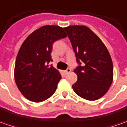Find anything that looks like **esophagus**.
<instances>
[{
	"instance_id": "obj_1",
	"label": "esophagus",
	"mask_w": 127,
	"mask_h": 127,
	"mask_svg": "<svg viewBox=\"0 0 127 127\" xmlns=\"http://www.w3.org/2000/svg\"><path fill=\"white\" fill-rule=\"evenodd\" d=\"M70 72H71V69H70V68H68V69H67L66 70L64 71V73H65L66 74H69V73H70Z\"/></svg>"
}]
</instances>
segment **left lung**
Here are the masks:
<instances>
[{
	"label": "left lung",
	"mask_w": 127,
	"mask_h": 127,
	"mask_svg": "<svg viewBox=\"0 0 127 127\" xmlns=\"http://www.w3.org/2000/svg\"><path fill=\"white\" fill-rule=\"evenodd\" d=\"M64 29L79 64L74 71L78 79L72 88L85 99H99L107 93L113 79L110 53L99 37L87 26H69Z\"/></svg>",
	"instance_id": "left-lung-1"
}]
</instances>
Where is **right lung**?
I'll list each match as a JSON object with an SVG mask.
<instances>
[{
  "mask_svg": "<svg viewBox=\"0 0 127 127\" xmlns=\"http://www.w3.org/2000/svg\"><path fill=\"white\" fill-rule=\"evenodd\" d=\"M67 35L63 28L47 25L32 32L21 46L14 67V79L21 94L34 102H41L55 93L62 78L52 65L53 44Z\"/></svg>",
  "mask_w": 127,
  "mask_h": 127,
  "instance_id": "1",
  "label": "right lung"
}]
</instances>
